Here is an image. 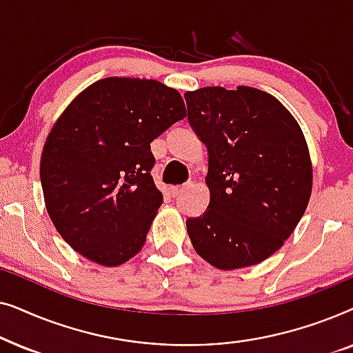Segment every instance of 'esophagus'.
<instances>
[{"label": "esophagus", "mask_w": 353, "mask_h": 353, "mask_svg": "<svg viewBox=\"0 0 353 353\" xmlns=\"http://www.w3.org/2000/svg\"><path fill=\"white\" fill-rule=\"evenodd\" d=\"M192 186V183L190 181V183H185V185H181V186H172V196L173 197H178L181 194V192H185L186 190H190V188Z\"/></svg>", "instance_id": "1"}]
</instances>
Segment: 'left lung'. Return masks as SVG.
<instances>
[{
    "mask_svg": "<svg viewBox=\"0 0 353 353\" xmlns=\"http://www.w3.org/2000/svg\"><path fill=\"white\" fill-rule=\"evenodd\" d=\"M188 120L209 149L207 210L186 220L192 248L219 270L257 265L296 230L312 194L297 120L262 90L186 91Z\"/></svg>",
    "mask_w": 353,
    "mask_h": 353,
    "instance_id": "obj_1",
    "label": "left lung"
}]
</instances>
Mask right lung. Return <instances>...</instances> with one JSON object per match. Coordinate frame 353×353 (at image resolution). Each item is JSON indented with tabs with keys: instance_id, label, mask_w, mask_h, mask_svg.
<instances>
[{
	"instance_id": "right-lung-1",
	"label": "right lung",
	"mask_w": 353,
	"mask_h": 353,
	"mask_svg": "<svg viewBox=\"0 0 353 353\" xmlns=\"http://www.w3.org/2000/svg\"><path fill=\"white\" fill-rule=\"evenodd\" d=\"M185 117L175 88L130 77L94 81L67 105L46 138L40 178L50 219L72 249L103 267L141 250L163 201L151 143Z\"/></svg>"
}]
</instances>
